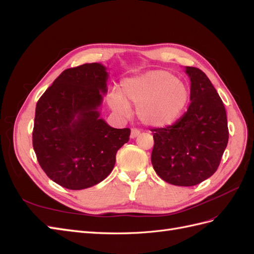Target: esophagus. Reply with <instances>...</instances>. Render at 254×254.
Segmentation results:
<instances>
[{
  "mask_svg": "<svg viewBox=\"0 0 254 254\" xmlns=\"http://www.w3.org/2000/svg\"><path fill=\"white\" fill-rule=\"evenodd\" d=\"M140 134V130L139 129H135V128H132L131 129V133H130V137L131 139H135V137Z\"/></svg>",
  "mask_w": 254,
  "mask_h": 254,
  "instance_id": "34e87169",
  "label": "esophagus"
}]
</instances>
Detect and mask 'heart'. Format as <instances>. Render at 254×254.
Here are the masks:
<instances>
[{"instance_id": "b5f03b06", "label": "heart", "mask_w": 254, "mask_h": 254, "mask_svg": "<svg viewBox=\"0 0 254 254\" xmlns=\"http://www.w3.org/2000/svg\"><path fill=\"white\" fill-rule=\"evenodd\" d=\"M189 90L168 71L153 70L124 80L122 94L112 92L108 103L121 115L128 114V105L136 107L142 124L152 128L167 127L178 120L189 103Z\"/></svg>"}]
</instances>
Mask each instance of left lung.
Instances as JSON below:
<instances>
[{
  "mask_svg": "<svg viewBox=\"0 0 254 254\" xmlns=\"http://www.w3.org/2000/svg\"><path fill=\"white\" fill-rule=\"evenodd\" d=\"M190 80L188 111L172 126L152 129L151 163L161 179L193 187L217 171L227 147V113L217 91L197 67L186 66Z\"/></svg>",
  "mask_w": 254,
  "mask_h": 254,
  "instance_id": "obj_1",
  "label": "left lung"
}]
</instances>
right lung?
Listing matches in <instances>:
<instances>
[{
  "mask_svg": "<svg viewBox=\"0 0 254 254\" xmlns=\"http://www.w3.org/2000/svg\"><path fill=\"white\" fill-rule=\"evenodd\" d=\"M109 74L102 64L66 68L36 106L33 146L49 178L68 190H83L106 179L130 129L101 118Z\"/></svg>",
  "mask_w": 254,
  "mask_h": 254,
  "instance_id": "1",
  "label": "right lung"
}]
</instances>
